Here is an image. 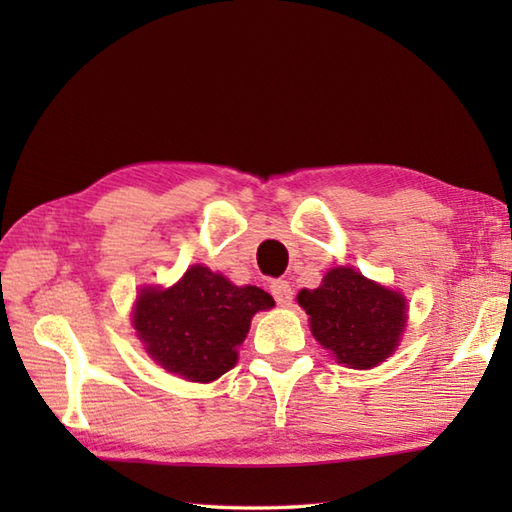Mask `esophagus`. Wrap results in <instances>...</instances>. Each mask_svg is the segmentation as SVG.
<instances>
[{
    "instance_id": "1",
    "label": "esophagus",
    "mask_w": 512,
    "mask_h": 512,
    "mask_svg": "<svg viewBox=\"0 0 512 512\" xmlns=\"http://www.w3.org/2000/svg\"><path fill=\"white\" fill-rule=\"evenodd\" d=\"M270 295L275 297V301L279 303V306H290V301H292V288H290L288 281L275 279V281H270Z\"/></svg>"
}]
</instances>
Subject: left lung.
Instances as JSON below:
<instances>
[{
  "mask_svg": "<svg viewBox=\"0 0 512 512\" xmlns=\"http://www.w3.org/2000/svg\"><path fill=\"white\" fill-rule=\"evenodd\" d=\"M299 306L310 328L336 361L369 369L396 350L407 321V303L398 292L374 284L352 268H334L317 290H301Z\"/></svg>",
  "mask_w": 512,
  "mask_h": 512,
  "instance_id": "8db88e82",
  "label": "left lung"
}]
</instances>
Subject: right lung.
Listing matches in <instances>:
<instances>
[{
  "mask_svg": "<svg viewBox=\"0 0 512 512\" xmlns=\"http://www.w3.org/2000/svg\"><path fill=\"white\" fill-rule=\"evenodd\" d=\"M273 306L262 288H239L209 268L191 266L173 288L140 292L134 328L167 372L209 383L237 363L253 314Z\"/></svg>",
  "mask_w": 512,
  "mask_h": 512,
  "instance_id": "add662e5",
  "label": "right lung"
}]
</instances>
